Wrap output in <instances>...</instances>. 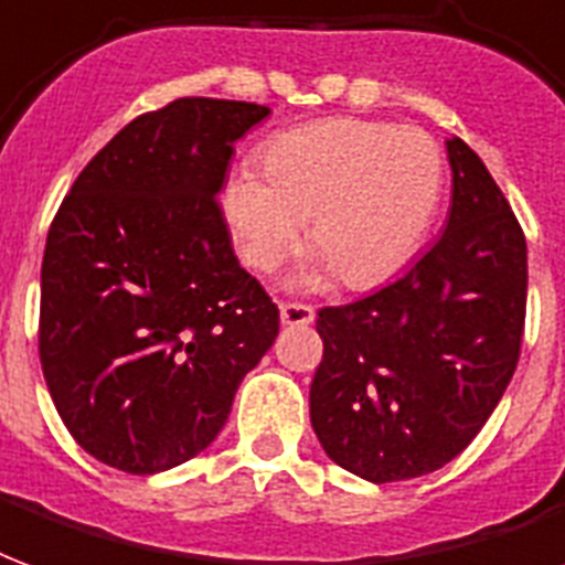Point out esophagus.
<instances>
[{"label": "esophagus", "mask_w": 565, "mask_h": 565, "mask_svg": "<svg viewBox=\"0 0 565 565\" xmlns=\"http://www.w3.org/2000/svg\"><path fill=\"white\" fill-rule=\"evenodd\" d=\"M281 323L284 326L315 323V308L302 302H281Z\"/></svg>", "instance_id": "34e87169"}]
</instances>
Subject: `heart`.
Here are the masks:
<instances>
[{"mask_svg":"<svg viewBox=\"0 0 565 565\" xmlns=\"http://www.w3.org/2000/svg\"><path fill=\"white\" fill-rule=\"evenodd\" d=\"M446 158L431 134L371 119H323L275 137L263 173L239 167L224 185V215L242 260L269 271L299 245L305 218L317 245L294 284L341 275L374 287L419 254L440 212Z\"/></svg>","mask_w":565,"mask_h":565,"instance_id":"heart-1","label":"heart"}]
</instances>
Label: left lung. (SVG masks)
Wrapping results in <instances>:
<instances>
[{"instance_id": "obj_1", "label": "left lung", "mask_w": 565, "mask_h": 565, "mask_svg": "<svg viewBox=\"0 0 565 565\" xmlns=\"http://www.w3.org/2000/svg\"><path fill=\"white\" fill-rule=\"evenodd\" d=\"M446 152L452 209L440 239L395 284L317 315L311 425L338 467L377 484L461 455L521 356L524 230L470 146L452 137Z\"/></svg>"}]
</instances>
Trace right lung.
<instances>
[{"label": "right lung", "instance_id": "add662e5", "mask_svg": "<svg viewBox=\"0 0 565 565\" xmlns=\"http://www.w3.org/2000/svg\"><path fill=\"white\" fill-rule=\"evenodd\" d=\"M269 107L179 98L83 167L50 224L38 353L65 428L122 473L191 461L278 335L218 194L233 143Z\"/></svg>", "mask_w": 565, "mask_h": 565}]
</instances>
